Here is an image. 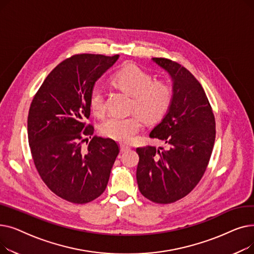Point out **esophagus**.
<instances>
[{"label": "esophagus", "mask_w": 254, "mask_h": 254, "mask_svg": "<svg viewBox=\"0 0 254 254\" xmlns=\"http://www.w3.org/2000/svg\"><path fill=\"white\" fill-rule=\"evenodd\" d=\"M129 149H130L129 146H127V145H124V144L120 145V151H122V152H125V151L129 150Z\"/></svg>", "instance_id": "obj_1"}]
</instances>
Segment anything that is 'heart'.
Masks as SVG:
<instances>
[{
    "label": "heart",
    "instance_id": "heart-1",
    "mask_svg": "<svg viewBox=\"0 0 254 254\" xmlns=\"http://www.w3.org/2000/svg\"><path fill=\"white\" fill-rule=\"evenodd\" d=\"M112 82L132 96L131 108L140 112L149 122L161 119L170 109L174 97L172 85L165 80H153L148 72L130 64L117 70L111 77ZM89 107L97 116L106 112L105 93L101 86H93L89 93ZM143 126L139 114L127 116L110 115L101 125L102 134L110 139L129 142Z\"/></svg>",
    "mask_w": 254,
    "mask_h": 254
}]
</instances>
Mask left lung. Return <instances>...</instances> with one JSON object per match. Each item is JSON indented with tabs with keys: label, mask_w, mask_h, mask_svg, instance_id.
I'll use <instances>...</instances> for the list:
<instances>
[{
	"label": "left lung",
	"mask_w": 254,
	"mask_h": 254,
	"mask_svg": "<svg viewBox=\"0 0 254 254\" xmlns=\"http://www.w3.org/2000/svg\"><path fill=\"white\" fill-rule=\"evenodd\" d=\"M152 60L171 76L174 97L149 137L168 147H138L136 175L146 198L170 204L188 195L202 179L214 146L215 118L205 90L188 69L168 59Z\"/></svg>",
	"instance_id": "1"
}]
</instances>
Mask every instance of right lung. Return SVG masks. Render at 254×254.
<instances>
[{
    "instance_id": "add662e5",
    "label": "right lung",
    "mask_w": 254,
    "mask_h": 254,
    "mask_svg": "<svg viewBox=\"0 0 254 254\" xmlns=\"http://www.w3.org/2000/svg\"><path fill=\"white\" fill-rule=\"evenodd\" d=\"M118 55H76L53 69L35 95L28 116V137L35 167L47 188L74 204L100 196L119 153L109 138L88 137L89 93ZM86 141L88 146L83 147Z\"/></svg>"
}]
</instances>
